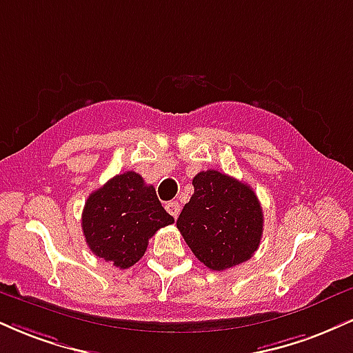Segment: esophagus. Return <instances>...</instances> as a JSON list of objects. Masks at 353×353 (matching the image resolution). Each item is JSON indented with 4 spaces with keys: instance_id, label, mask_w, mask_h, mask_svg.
I'll use <instances>...</instances> for the list:
<instances>
[{
    "instance_id": "obj_1",
    "label": "esophagus",
    "mask_w": 353,
    "mask_h": 353,
    "mask_svg": "<svg viewBox=\"0 0 353 353\" xmlns=\"http://www.w3.org/2000/svg\"><path fill=\"white\" fill-rule=\"evenodd\" d=\"M165 210L169 212V214L172 215L174 219H177V215H179V212H181V205H179V202H169V203H165Z\"/></svg>"
}]
</instances>
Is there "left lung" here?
I'll return each instance as SVG.
<instances>
[{"instance_id":"left-lung-1","label":"left lung","mask_w":353,"mask_h":353,"mask_svg":"<svg viewBox=\"0 0 353 353\" xmlns=\"http://www.w3.org/2000/svg\"><path fill=\"white\" fill-rule=\"evenodd\" d=\"M192 185L177 228L195 258L214 271L250 260L263 235V210L253 189L214 169L199 172Z\"/></svg>"}]
</instances>
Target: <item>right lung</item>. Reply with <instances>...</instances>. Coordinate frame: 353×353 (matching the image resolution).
Returning a JSON list of instances; mask_svg holds the SVG:
<instances>
[{"label":"right lung","mask_w":353,"mask_h":353,"mask_svg":"<svg viewBox=\"0 0 353 353\" xmlns=\"http://www.w3.org/2000/svg\"><path fill=\"white\" fill-rule=\"evenodd\" d=\"M171 223L154 188L133 171L118 174L88 195L82 214L88 248L120 270L141 260L151 236Z\"/></svg>","instance_id":"1"}]
</instances>
